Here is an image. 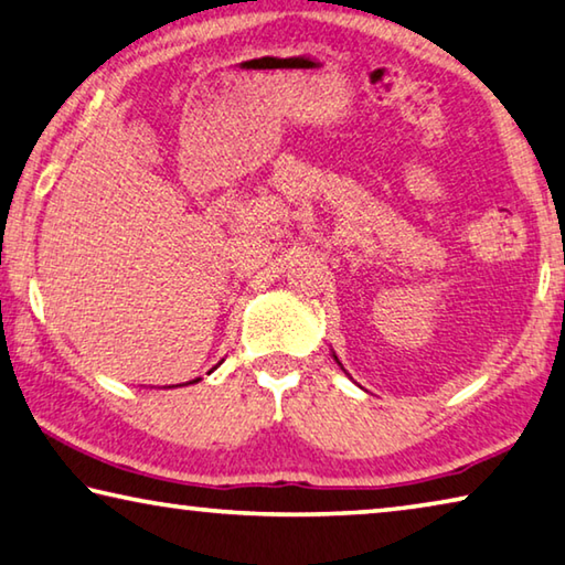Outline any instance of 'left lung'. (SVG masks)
Segmentation results:
<instances>
[{"mask_svg":"<svg viewBox=\"0 0 565 565\" xmlns=\"http://www.w3.org/2000/svg\"><path fill=\"white\" fill-rule=\"evenodd\" d=\"M334 360H337V354H334ZM337 364H339V366H342V362H339V360H337Z\"/></svg>","mask_w":565,"mask_h":565,"instance_id":"1","label":"left lung"}]
</instances>
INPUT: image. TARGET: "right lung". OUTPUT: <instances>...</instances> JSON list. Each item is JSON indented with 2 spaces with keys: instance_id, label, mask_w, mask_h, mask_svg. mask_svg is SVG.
<instances>
[{
  "instance_id": "add662e5",
  "label": "right lung",
  "mask_w": 565,
  "mask_h": 565,
  "mask_svg": "<svg viewBox=\"0 0 565 565\" xmlns=\"http://www.w3.org/2000/svg\"><path fill=\"white\" fill-rule=\"evenodd\" d=\"M193 382H199V380H193Z\"/></svg>"
}]
</instances>
